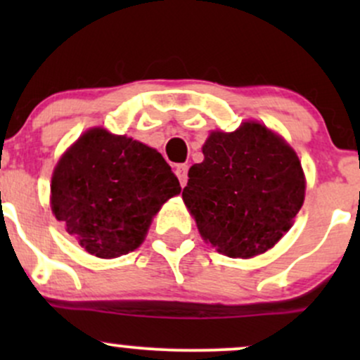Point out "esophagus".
Returning <instances> with one entry per match:
<instances>
[{
    "instance_id": "obj_1",
    "label": "esophagus",
    "mask_w": 360,
    "mask_h": 360,
    "mask_svg": "<svg viewBox=\"0 0 360 360\" xmlns=\"http://www.w3.org/2000/svg\"><path fill=\"white\" fill-rule=\"evenodd\" d=\"M176 176L177 179H179L181 186H186V183H188V166L186 164H179V166H176Z\"/></svg>"
}]
</instances>
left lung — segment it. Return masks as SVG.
<instances>
[{"label": "left lung", "instance_id": "left-lung-1", "mask_svg": "<svg viewBox=\"0 0 360 360\" xmlns=\"http://www.w3.org/2000/svg\"><path fill=\"white\" fill-rule=\"evenodd\" d=\"M183 200L201 237L229 257H254L291 229L304 200L296 152L260 123L213 131Z\"/></svg>", "mask_w": 360, "mask_h": 360}]
</instances>
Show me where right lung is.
<instances>
[{
  "label": "right lung",
  "instance_id": "1",
  "mask_svg": "<svg viewBox=\"0 0 360 360\" xmlns=\"http://www.w3.org/2000/svg\"><path fill=\"white\" fill-rule=\"evenodd\" d=\"M51 191L68 233L89 254L111 259L137 249L181 186L155 148L93 128L62 155Z\"/></svg>",
  "mask_w": 360,
  "mask_h": 360
}]
</instances>
